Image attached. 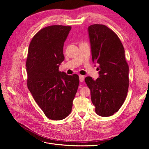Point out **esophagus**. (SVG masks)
Instances as JSON below:
<instances>
[{
  "mask_svg": "<svg viewBox=\"0 0 149 149\" xmlns=\"http://www.w3.org/2000/svg\"><path fill=\"white\" fill-rule=\"evenodd\" d=\"M79 79H80V81L81 82H83L84 80V77L83 75H79Z\"/></svg>",
  "mask_w": 149,
  "mask_h": 149,
  "instance_id": "1",
  "label": "esophagus"
}]
</instances>
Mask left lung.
<instances>
[{
    "instance_id": "8db88e82",
    "label": "left lung",
    "mask_w": 149,
    "mask_h": 149,
    "mask_svg": "<svg viewBox=\"0 0 149 149\" xmlns=\"http://www.w3.org/2000/svg\"><path fill=\"white\" fill-rule=\"evenodd\" d=\"M92 59L98 64L99 78L91 77L85 82L91 90V100L95 112L109 116L118 112L127 97L129 88V66L120 39L104 25L88 27Z\"/></svg>"
}]
</instances>
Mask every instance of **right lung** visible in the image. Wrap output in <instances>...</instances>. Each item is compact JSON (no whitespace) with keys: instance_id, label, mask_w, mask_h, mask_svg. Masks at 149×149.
Returning <instances> with one entry per match:
<instances>
[{"instance_id":"add662e5","label":"right lung","mask_w":149,"mask_h":149,"mask_svg":"<svg viewBox=\"0 0 149 149\" xmlns=\"http://www.w3.org/2000/svg\"><path fill=\"white\" fill-rule=\"evenodd\" d=\"M71 26L45 27L31 41L26 63L27 86L47 118H65L72 111L79 84L77 74L59 71L64 60L63 46Z\"/></svg>"}]
</instances>
